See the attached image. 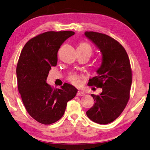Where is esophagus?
Wrapping results in <instances>:
<instances>
[{
  "label": "esophagus",
  "instance_id": "esophagus-1",
  "mask_svg": "<svg viewBox=\"0 0 150 150\" xmlns=\"http://www.w3.org/2000/svg\"><path fill=\"white\" fill-rule=\"evenodd\" d=\"M86 95V93H85L82 91H79L78 92V96H80V97H83V96Z\"/></svg>",
  "mask_w": 150,
  "mask_h": 150
}]
</instances>
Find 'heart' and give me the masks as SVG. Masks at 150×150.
I'll return each mask as SVG.
<instances>
[{"label":"heart","mask_w":150,"mask_h":150,"mask_svg":"<svg viewBox=\"0 0 150 150\" xmlns=\"http://www.w3.org/2000/svg\"><path fill=\"white\" fill-rule=\"evenodd\" d=\"M81 51H83L84 52L88 53L90 55L92 54V48L90 46V45L86 43V42H81L78 45V48ZM68 81L75 86H80L81 84V78L80 76L76 74H72L68 77Z\"/></svg>","instance_id":"1"}]
</instances>
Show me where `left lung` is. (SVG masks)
<instances>
[{"mask_svg": "<svg viewBox=\"0 0 150 150\" xmlns=\"http://www.w3.org/2000/svg\"><path fill=\"white\" fill-rule=\"evenodd\" d=\"M85 36L102 53L97 76L89 80V86L100 87L99 95H91L95 103L86 114L98 124H108L120 116L127 104L132 83V70L125 50L115 39L99 33L86 31Z\"/></svg>", "mask_w": 150, "mask_h": 150, "instance_id": "left-lung-1", "label": "left lung"}]
</instances>
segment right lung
<instances>
[{
	"instance_id": "1",
	"label": "right lung",
	"mask_w": 150,
	"mask_h": 150,
	"mask_svg": "<svg viewBox=\"0 0 150 150\" xmlns=\"http://www.w3.org/2000/svg\"><path fill=\"white\" fill-rule=\"evenodd\" d=\"M73 31H48L28 41L23 48L16 68L19 92L27 112L38 122L50 125L59 120L67 103L78 89L64 83L53 89L46 83L52 67L57 65V52Z\"/></svg>"
}]
</instances>
